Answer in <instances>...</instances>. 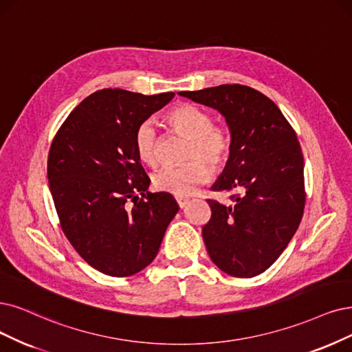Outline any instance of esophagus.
<instances>
[{"mask_svg": "<svg viewBox=\"0 0 352 352\" xmlns=\"http://www.w3.org/2000/svg\"><path fill=\"white\" fill-rule=\"evenodd\" d=\"M175 200H177V203H178V206L181 207V209H183V207H186V204L188 203V199H186V197H175Z\"/></svg>", "mask_w": 352, "mask_h": 352, "instance_id": "1", "label": "esophagus"}]
</instances>
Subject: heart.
Wrapping results in <instances>:
<instances>
[{
	"instance_id": "b5f03b06",
	"label": "heart",
	"mask_w": 352,
	"mask_h": 352,
	"mask_svg": "<svg viewBox=\"0 0 352 352\" xmlns=\"http://www.w3.org/2000/svg\"><path fill=\"white\" fill-rule=\"evenodd\" d=\"M166 122L177 133L188 139L186 160L178 166H164L152 175L156 190L174 196H190L210 177L209 165L219 168L228 162L232 140L228 130L214 124L213 116L191 104H181L166 116ZM158 133L152 120L142 122L135 132V149L146 165L156 164Z\"/></svg>"
}]
</instances>
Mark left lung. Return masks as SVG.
Segmentation results:
<instances>
[{"mask_svg":"<svg viewBox=\"0 0 352 352\" xmlns=\"http://www.w3.org/2000/svg\"><path fill=\"white\" fill-rule=\"evenodd\" d=\"M179 96L225 116L232 149L213 191L230 192V206L209 199L203 229L212 261L233 277L251 278L277 261L303 217V153L274 101L259 91L223 84Z\"/></svg>","mask_w":352,"mask_h":352,"instance_id":"left-lung-1","label":"left lung"}]
</instances>
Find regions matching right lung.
<instances>
[{
	"instance_id": "add662e5",
	"label": "right lung",
	"mask_w": 352,
	"mask_h": 352,
	"mask_svg": "<svg viewBox=\"0 0 352 352\" xmlns=\"http://www.w3.org/2000/svg\"><path fill=\"white\" fill-rule=\"evenodd\" d=\"M104 88L69 113L52 140L47 179L60 228L91 267L127 277L148 267L178 212L169 192H149L136 127L174 98Z\"/></svg>"
}]
</instances>
